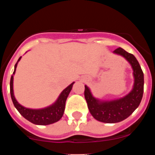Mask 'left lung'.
Here are the masks:
<instances>
[{
  "mask_svg": "<svg viewBox=\"0 0 155 155\" xmlns=\"http://www.w3.org/2000/svg\"><path fill=\"white\" fill-rule=\"evenodd\" d=\"M113 53L124 58L132 68L134 85L130 91L122 97L101 100L94 97L90 87L85 85V98L89 112L97 121L109 124L128 118L140 106L144 89V75L135 56L121 48H116Z\"/></svg>",
  "mask_w": 155,
  "mask_h": 155,
  "instance_id": "8db88e82",
  "label": "left lung"
}]
</instances>
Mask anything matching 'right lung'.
Listing matches in <instances>:
<instances>
[{
  "label": "right lung",
  "instance_id": "right-lung-1",
  "mask_svg": "<svg viewBox=\"0 0 155 155\" xmlns=\"http://www.w3.org/2000/svg\"><path fill=\"white\" fill-rule=\"evenodd\" d=\"M21 57L18 58L14 67L13 74L10 79V94L14 107L25 119L37 125H48L58 121L62 118L64 112L65 104L69 94L71 91L72 87L75 82H72L66 88L64 89L55 101L48 107L41 109H31L23 107L15 99L13 91V76L15 73L17 65Z\"/></svg>",
  "mask_w": 155,
  "mask_h": 155
}]
</instances>
